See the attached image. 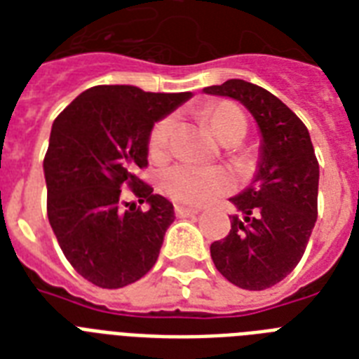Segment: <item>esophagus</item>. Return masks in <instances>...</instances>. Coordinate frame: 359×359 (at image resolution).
Returning a JSON list of instances; mask_svg holds the SVG:
<instances>
[{
  "instance_id": "34e87169",
  "label": "esophagus",
  "mask_w": 359,
  "mask_h": 359,
  "mask_svg": "<svg viewBox=\"0 0 359 359\" xmlns=\"http://www.w3.org/2000/svg\"><path fill=\"white\" fill-rule=\"evenodd\" d=\"M197 212H199L197 208L182 207V205H175V214H177L179 218H188V216H196Z\"/></svg>"
}]
</instances>
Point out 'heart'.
Listing matches in <instances>:
<instances>
[{"mask_svg":"<svg viewBox=\"0 0 359 359\" xmlns=\"http://www.w3.org/2000/svg\"><path fill=\"white\" fill-rule=\"evenodd\" d=\"M203 123L210 134L224 145H236L248 134L244 111L233 102H218L201 111ZM173 119L163 117L152 126L149 134V156L156 162L168 158ZM158 186L162 194L182 205L201 207L233 190L231 175L222 168H197L190 163H177L162 171Z\"/></svg>","mask_w":359,"mask_h":359,"instance_id":"heart-1","label":"heart"}]
</instances>
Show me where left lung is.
Masks as SVG:
<instances>
[{"label":"left lung","mask_w":359,"mask_h":359,"mask_svg":"<svg viewBox=\"0 0 359 359\" xmlns=\"http://www.w3.org/2000/svg\"><path fill=\"white\" fill-rule=\"evenodd\" d=\"M203 93L238 100L261 132V156L251 184L229 201V235L210 244V257L227 281L264 290L300 262L317 222L318 162L306 124L278 97L244 80H227Z\"/></svg>","instance_id":"8db88e82"}]
</instances>
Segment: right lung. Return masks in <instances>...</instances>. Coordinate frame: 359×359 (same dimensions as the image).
I'll return each instance as SVG.
<instances>
[{
	"label": "right lung",
	"instance_id": "add662e5",
	"mask_svg": "<svg viewBox=\"0 0 359 359\" xmlns=\"http://www.w3.org/2000/svg\"><path fill=\"white\" fill-rule=\"evenodd\" d=\"M190 98L191 93L97 86L53 121L44 156L48 219L65 257L93 285L121 289L154 266L175 210L135 171L149 163L154 123ZM126 185L149 205L145 213L120 207Z\"/></svg>",
	"mask_w": 359,
	"mask_h": 359
}]
</instances>
